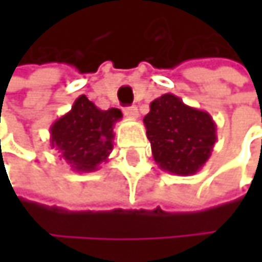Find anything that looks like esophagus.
<instances>
[{"label": "esophagus", "mask_w": 262, "mask_h": 262, "mask_svg": "<svg viewBox=\"0 0 262 262\" xmlns=\"http://www.w3.org/2000/svg\"><path fill=\"white\" fill-rule=\"evenodd\" d=\"M124 115L127 118H138V109L135 106H129V107H124Z\"/></svg>", "instance_id": "1"}]
</instances>
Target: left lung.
<instances>
[{
  "label": "left lung",
  "instance_id": "obj_1",
  "mask_svg": "<svg viewBox=\"0 0 262 262\" xmlns=\"http://www.w3.org/2000/svg\"><path fill=\"white\" fill-rule=\"evenodd\" d=\"M144 126L155 162L176 176L195 174L211 158L217 141L212 117L173 94H164L150 103Z\"/></svg>",
  "mask_w": 262,
  "mask_h": 262
}]
</instances>
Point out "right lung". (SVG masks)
<instances>
[{"label":"right lung","instance_id":"1","mask_svg":"<svg viewBox=\"0 0 262 262\" xmlns=\"http://www.w3.org/2000/svg\"><path fill=\"white\" fill-rule=\"evenodd\" d=\"M123 118L120 109L101 111L80 95L70 112L50 127V144L71 170L91 173L100 168L114 148V126Z\"/></svg>","mask_w":262,"mask_h":262}]
</instances>
